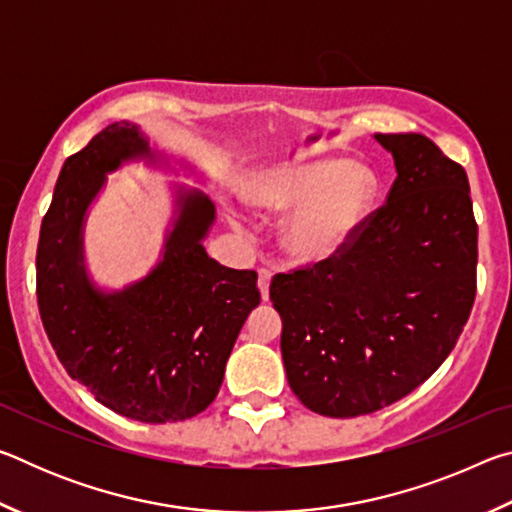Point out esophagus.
Segmentation results:
<instances>
[{
  "label": "esophagus",
  "instance_id": "obj_1",
  "mask_svg": "<svg viewBox=\"0 0 512 512\" xmlns=\"http://www.w3.org/2000/svg\"><path fill=\"white\" fill-rule=\"evenodd\" d=\"M259 280H257V287H259V293H262V300L266 302L268 300V287H271V277L273 273L268 271V268H259Z\"/></svg>",
  "mask_w": 512,
  "mask_h": 512
}]
</instances>
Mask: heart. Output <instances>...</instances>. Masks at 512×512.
<instances>
[{"mask_svg": "<svg viewBox=\"0 0 512 512\" xmlns=\"http://www.w3.org/2000/svg\"><path fill=\"white\" fill-rule=\"evenodd\" d=\"M379 192L368 164L341 158L282 162L241 185V198L257 210L284 215L280 246L293 262L323 264L339 257L366 221Z\"/></svg>", "mask_w": 512, "mask_h": 512, "instance_id": "obj_1", "label": "heart"}]
</instances>
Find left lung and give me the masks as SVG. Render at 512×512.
Segmentation results:
<instances>
[{
    "label": "left lung",
    "mask_w": 512,
    "mask_h": 512,
    "mask_svg": "<svg viewBox=\"0 0 512 512\" xmlns=\"http://www.w3.org/2000/svg\"><path fill=\"white\" fill-rule=\"evenodd\" d=\"M375 140L397 171L386 205L339 257L271 282L291 391L329 418L379 411L427 381L476 293L465 169L420 133Z\"/></svg>",
    "instance_id": "left-lung-1"
}]
</instances>
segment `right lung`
Returning <instances> with one entry per match:
<instances>
[{"instance_id": "add662e5", "label": "right lung", "mask_w": 512, "mask_h": 512, "mask_svg": "<svg viewBox=\"0 0 512 512\" xmlns=\"http://www.w3.org/2000/svg\"><path fill=\"white\" fill-rule=\"evenodd\" d=\"M133 162L207 180L192 162L151 146L137 124L103 128L56 180L38 241V307L60 363L97 402L131 420L178 422L214 402L241 327L262 298L255 271L207 255L216 207L183 185L171 187V219L149 273L119 289L94 280L85 223L110 173Z\"/></svg>"}]
</instances>
